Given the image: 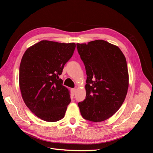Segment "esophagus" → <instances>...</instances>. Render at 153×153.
Returning a JSON list of instances; mask_svg holds the SVG:
<instances>
[{
	"instance_id": "34e87169",
	"label": "esophagus",
	"mask_w": 153,
	"mask_h": 153,
	"mask_svg": "<svg viewBox=\"0 0 153 153\" xmlns=\"http://www.w3.org/2000/svg\"><path fill=\"white\" fill-rule=\"evenodd\" d=\"M76 91V89H71V92L72 95H75V94Z\"/></svg>"
}]
</instances>
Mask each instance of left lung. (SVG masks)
Here are the masks:
<instances>
[{
    "mask_svg": "<svg viewBox=\"0 0 153 153\" xmlns=\"http://www.w3.org/2000/svg\"><path fill=\"white\" fill-rule=\"evenodd\" d=\"M87 80L85 99L78 103L82 116L92 122L110 118L121 107L128 89L126 60L117 46L104 40L76 44Z\"/></svg>",
    "mask_w": 153,
    "mask_h": 153,
    "instance_id": "1",
    "label": "left lung"
}]
</instances>
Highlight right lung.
I'll return each mask as SVG.
<instances>
[{"instance_id": "obj_1", "label": "right lung", "mask_w": 153, "mask_h": 153, "mask_svg": "<svg viewBox=\"0 0 153 153\" xmlns=\"http://www.w3.org/2000/svg\"><path fill=\"white\" fill-rule=\"evenodd\" d=\"M76 47L74 43L43 40L27 49L19 71V84L25 105L37 117L56 122L65 115L70 95L61 75Z\"/></svg>"}]
</instances>
